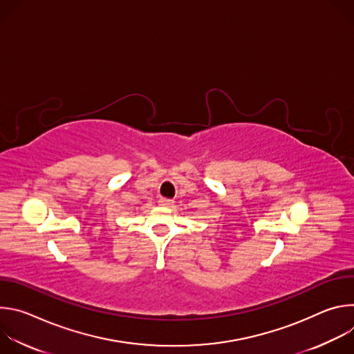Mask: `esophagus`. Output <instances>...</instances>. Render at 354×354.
I'll return each mask as SVG.
<instances>
[{"label": "esophagus", "mask_w": 354, "mask_h": 354, "mask_svg": "<svg viewBox=\"0 0 354 354\" xmlns=\"http://www.w3.org/2000/svg\"><path fill=\"white\" fill-rule=\"evenodd\" d=\"M158 203H160L162 207H171V206L174 205V200L167 198V197H161V198L158 200Z\"/></svg>", "instance_id": "1"}]
</instances>
